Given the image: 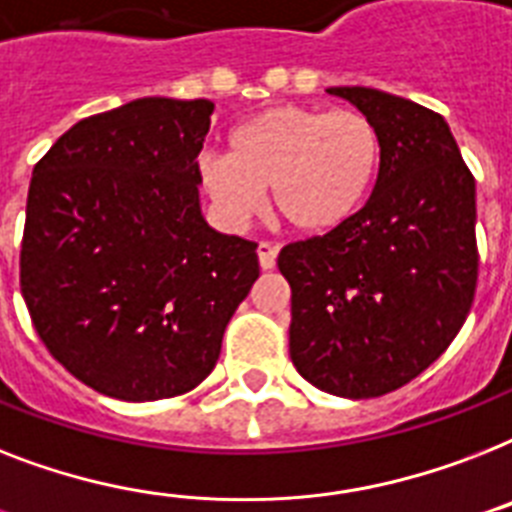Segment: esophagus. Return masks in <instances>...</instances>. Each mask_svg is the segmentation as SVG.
I'll return each mask as SVG.
<instances>
[{"label": "esophagus", "instance_id": "1", "mask_svg": "<svg viewBox=\"0 0 512 512\" xmlns=\"http://www.w3.org/2000/svg\"><path fill=\"white\" fill-rule=\"evenodd\" d=\"M276 255H278V247L270 242H260L257 244V260H260V268L270 270L276 265Z\"/></svg>", "mask_w": 512, "mask_h": 512}]
</instances>
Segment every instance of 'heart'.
<instances>
[{"label": "heart", "mask_w": 512, "mask_h": 512, "mask_svg": "<svg viewBox=\"0 0 512 512\" xmlns=\"http://www.w3.org/2000/svg\"><path fill=\"white\" fill-rule=\"evenodd\" d=\"M381 165L384 139L365 112L281 105L242 120L228 134V155L199 157L197 176L228 226H247L273 189L289 226L328 234L363 210Z\"/></svg>", "instance_id": "b5f03b06"}]
</instances>
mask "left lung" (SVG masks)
<instances>
[{
    "instance_id": "1",
    "label": "left lung",
    "mask_w": 512,
    "mask_h": 512,
    "mask_svg": "<svg viewBox=\"0 0 512 512\" xmlns=\"http://www.w3.org/2000/svg\"><path fill=\"white\" fill-rule=\"evenodd\" d=\"M376 120L384 165L342 228L286 244L289 355L299 376L368 400L413 381L458 336L479 281L476 181L439 112L365 86H334Z\"/></svg>"
}]
</instances>
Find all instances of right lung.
<instances>
[{
    "label": "right lung",
    "instance_id": "add662e5",
    "mask_svg": "<svg viewBox=\"0 0 512 512\" xmlns=\"http://www.w3.org/2000/svg\"><path fill=\"white\" fill-rule=\"evenodd\" d=\"M213 107L134 99L78 120L33 168L20 292L54 360L115 400L202 384L260 276L257 244L199 210Z\"/></svg>",
    "mask_w": 512,
    "mask_h": 512
}]
</instances>
